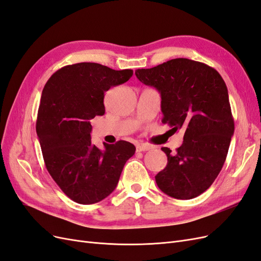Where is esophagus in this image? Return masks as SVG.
<instances>
[{
  "label": "esophagus",
  "mask_w": 261,
  "mask_h": 261,
  "mask_svg": "<svg viewBox=\"0 0 261 261\" xmlns=\"http://www.w3.org/2000/svg\"><path fill=\"white\" fill-rule=\"evenodd\" d=\"M152 147L149 146L147 144H140L137 146V151H149V150H151Z\"/></svg>",
  "instance_id": "34e87169"
}]
</instances>
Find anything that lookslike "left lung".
I'll list each match as a JSON object with an SVG mask.
<instances>
[{"instance_id":"obj_1","label":"left lung","mask_w":261,"mask_h":261,"mask_svg":"<svg viewBox=\"0 0 261 261\" xmlns=\"http://www.w3.org/2000/svg\"><path fill=\"white\" fill-rule=\"evenodd\" d=\"M138 80L161 94L162 122L184 129L174 154L155 175L161 191L176 199H192L212 185L225 162L234 120L226 85L215 68L188 59H173L152 68L136 69Z\"/></svg>"}]
</instances>
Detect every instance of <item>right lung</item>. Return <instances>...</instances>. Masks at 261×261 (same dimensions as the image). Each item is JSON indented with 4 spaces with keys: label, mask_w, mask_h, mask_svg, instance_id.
<instances>
[{
    "label": "right lung",
    "mask_w": 261,
    "mask_h": 261,
    "mask_svg": "<svg viewBox=\"0 0 261 261\" xmlns=\"http://www.w3.org/2000/svg\"><path fill=\"white\" fill-rule=\"evenodd\" d=\"M132 76V69L77 63L57 70L42 90L36 130L43 160L62 192L77 203H96L111 194L135 153L128 141L99 149L90 137V120L106 112L105 92Z\"/></svg>",
    "instance_id": "obj_1"
}]
</instances>
